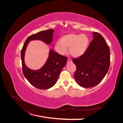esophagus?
I'll list each match as a JSON object with an SVG mask.
<instances>
[{"instance_id": "1", "label": "esophagus", "mask_w": 123, "mask_h": 123, "mask_svg": "<svg viewBox=\"0 0 123 123\" xmlns=\"http://www.w3.org/2000/svg\"><path fill=\"white\" fill-rule=\"evenodd\" d=\"M71 62H72L71 59H68L67 63H71Z\"/></svg>"}]
</instances>
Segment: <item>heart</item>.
Masks as SVG:
<instances>
[{
	"label": "heart",
	"instance_id": "b5f03b06",
	"mask_svg": "<svg viewBox=\"0 0 123 123\" xmlns=\"http://www.w3.org/2000/svg\"><path fill=\"white\" fill-rule=\"evenodd\" d=\"M60 41H57L54 46L57 52L65 55L69 48V52L74 57H79L85 53L89 45V39L85 34L69 33L63 36Z\"/></svg>",
	"mask_w": 123,
	"mask_h": 123
}]
</instances>
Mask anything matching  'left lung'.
<instances>
[{
    "label": "left lung",
    "mask_w": 123,
    "mask_h": 123,
    "mask_svg": "<svg viewBox=\"0 0 123 123\" xmlns=\"http://www.w3.org/2000/svg\"><path fill=\"white\" fill-rule=\"evenodd\" d=\"M93 40L85 53L73 59L76 70L74 77L78 84L84 88L97 85L107 73L110 64V52L104 38L93 32Z\"/></svg>",
    "instance_id": "8db88e82"
}]
</instances>
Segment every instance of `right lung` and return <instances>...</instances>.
<instances>
[{"instance_id": "obj_1", "label": "right lung", "mask_w": 123, "mask_h": 123, "mask_svg": "<svg viewBox=\"0 0 123 123\" xmlns=\"http://www.w3.org/2000/svg\"><path fill=\"white\" fill-rule=\"evenodd\" d=\"M53 32L52 29H50L29 36L24 42L21 51L24 76L32 85L41 90L49 89L55 84L62 69L66 65L67 58L51 49L47 61L44 66L39 70H32L25 64V52L27 45L31 40H41L47 44L51 43L53 41Z\"/></svg>"}]
</instances>
